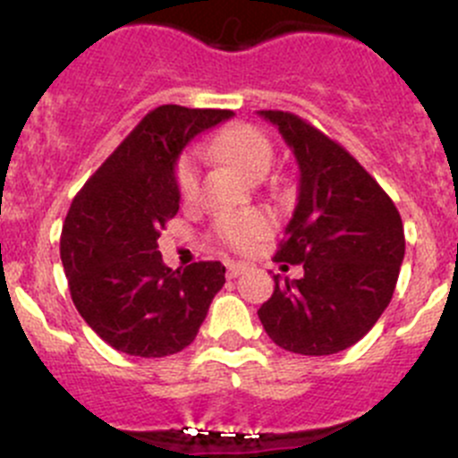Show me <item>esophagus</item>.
Masks as SVG:
<instances>
[{
    "mask_svg": "<svg viewBox=\"0 0 458 458\" xmlns=\"http://www.w3.org/2000/svg\"><path fill=\"white\" fill-rule=\"evenodd\" d=\"M225 270H228V276H230V279H234V276L243 275V272L248 270V263H242V261H228V263H225Z\"/></svg>",
    "mask_w": 458,
    "mask_h": 458,
    "instance_id": "obj_1",
    "label": "esophagus"
}]
</instances>
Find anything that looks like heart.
Wrapping results in <instances>:
<instances>
[{
  "label": "heart",
  "instance_id": "obj_1",
  "mask_svg": "<svg viewBox=\"0 0 458 458\" xmlns=\"http://www.w3.org/2000/svg\"><path fill=\"white\" fill-rule=\"evenodd\" d=\"M212 152L228 161L248 177H263L275 159V146L261 128L252 123H233L216 132L210 141ZM174 183L183 201H192L199 192V164L192 152L179 157L174 165ZM275 228V215L266 208L221 212L212 221L216 239L233 250H246L255 246Z\"/></svg>",
  "mask_w": 458,
  "mask_h": 458
}]
</instances>
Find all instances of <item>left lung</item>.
I'll return each instance as SVG.
<instances>
[{"label": "left lung", "instance_id": "8db88e82", "mask_svg": "<svg viewBox=\"0 0 458 458\" xmlns=\"http://www.w3.org/2000/svg\"><path fill=\"white\" fill-rule=\"evenodd\" d=\"M259 114L279 128L301 173L299 203L275 261L301 263L303 276L275 275V293L257 315L288 352L336 354L363 339L390 303L405 255L403 221L341 143L299 114Z\"/></svg>", "mask_w": 458, "mask_h": 458}]
</instances>
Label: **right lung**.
Returning <instances> with one entry per match:
<instances>
[{
    "mask_svg": "<svg viewBox=\"0 0 458 458\" xmlns=\"http://www.w3.org/2000/svg\"><path fill=\"white\" fill-rule=\"evenodd\" d=\"M233 110H150L71 203L62 252L71 297L108 345L132 357H168L195 341L225 284L219 261L173 270L157 239L179 210L174 164L199 132Z\"/></svg>",
    "mask_w": 458,
    "mask_h": 458,
    "instance_id": "right-lung-1",
    "label": "right lung"
}]
</instances>
